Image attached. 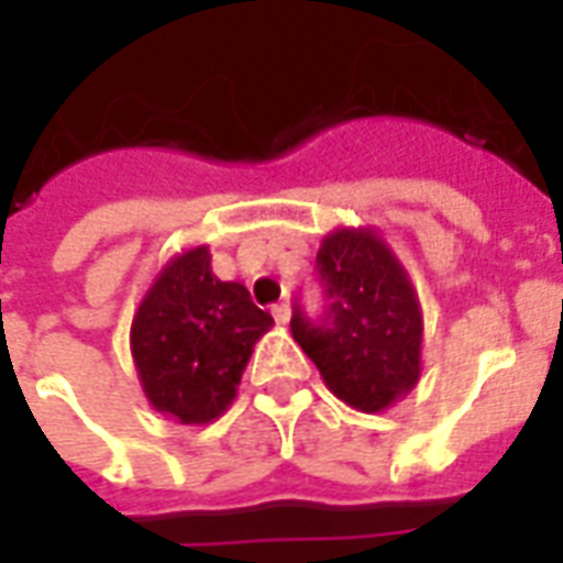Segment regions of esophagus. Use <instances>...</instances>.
<instances>
[{
    "label": "esophagus",
    "instance_id": "esophagus-1",
    "mask_svg": "<svg viewBox=\"0 0 563 563\" xmlns=\"http://www.w3.org/2000/svg\"><path fill=\"white\" fill-rule=\"evenodd\" d=\"M271 313H274V319L280 322V325H286L289 319H292V307L286 305V301H280V305H274L271 307Z\"/></svg>",
    "mask_w": 563,
    "mask_h": 563
}]
</instances>
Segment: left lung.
I'll use <instances>...</instances> for the list:
<instances>
[{
  "mask_svg": "<svg viewBox=\"0 0 563 563\" xmlns=\"http://www.w3.org/2000/svg\"><path fill=\"white\" fill-rule=\"evenodd\" d=\"M317 271L325 313H292V338L334 398L383 413L422 377V305L391 246L371 225L322 238Z\"/></svg>",
  "mask_w": 563,
  "mask_h": 563,
  "instance_id": "8db88e82",
  "label": "left lung"
}]
</instances>
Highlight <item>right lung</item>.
<instances>
[{"label": "right lung", "instance_id": "obj_1", "mask_svg": "<svg viewBox=\"0 0 563 563\" xmlns=\"http://www.w3.org/2000/svg\"><path fill=\"white\" fill-rule=\"evenodd\" d=\"M271 325V313L253 305L246 286L213 274L205 244L168 258L129 331L150 407L180 424L220 419Z\"/></svg>", "mask_w": 563, "mask_h": 563}]
</instances>
